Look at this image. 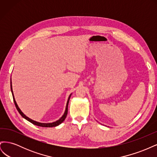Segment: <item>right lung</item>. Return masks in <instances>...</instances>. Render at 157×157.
<instances>
[{
	"mask_svg": "<svg viewBox=\"0 0 157 157\" xmlns=\"http://www.w3.org/2000/svg\"><path fill=\"white\" fill-rule=\"evenodd\" d=\"M10 86H11V91H12V96H13V101H14V103H15V105L16 107V109L18 111V112L20 113V115L24 118H25V119L28 121H29L30 122H31L32 124H35V125H36V126H42V127H55V126H57L59 125L61 123H62L64 120L65 119L66 117H67V112H68V104H69V99H70V98H71V94L69 95V98H68V100H67V105H66V108H65V113L63 114V115L59 119L58 121H57L56 122H51V123H41V122H36V121H33L32 119H31V118H29V117H27L25 115H24V114L23 113V112L20 110V109L19 108L15 100V98H14V96H13V91H12V81H11V79H10Z\"/></svg>",
	"mask_w": 157,
	"mask_h": 157,
	"instance_id": "1",
	"label": "right lung"
}]
</instances>
